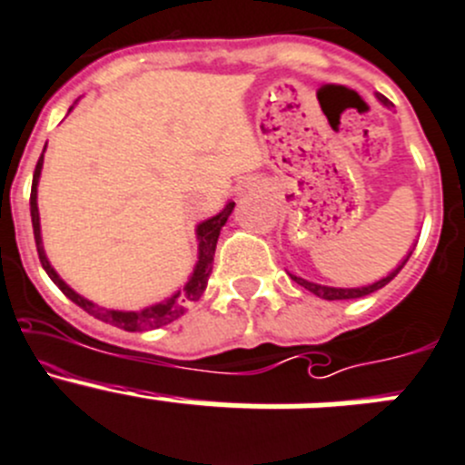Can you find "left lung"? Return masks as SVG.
Here are the masks:
<instances>
[{
	"label": "left lung",
	"instance_id": "left-lung-1",
	"mask_svg": "<svg viewBox=\"0 0 465 465\" xmlns=\"http://www.w3.org/2000/svg\"><path fill=\"white\" fill-rule=\"evenodd\" d=\"M379 101L383 103V105L392 107V103H390L388 98H385V95H379ZM409 257H411V254H409ZM409 257L403 259V262L399 263L397 271L390 272L388 277H383V280L374 282V284H370V286H360V289H335V286L314 284V282H307V280H302V277H296V275H292V280H293V282H298V284H301V286H305L307 292H312V293H314V296L323 298V301H351V298L370 296V293H374V292H379V289H383V286L388 284V282H392L394 277H397V272L401 271L403 266H406V262H409Z\"/></svg>",
	"mask_w": 465,
	"mask_h": 465
}]
</instances>
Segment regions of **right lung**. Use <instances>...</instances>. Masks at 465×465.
I'll return each mask as SVG.
<instances>
[{"label":"right lung","instance_id":"1","mask_svg":"<svg viewBox=\"0 0 465 465\" xmlns=\"http://www.w3.org/2000/svg\"><path fill=\"white\" fill-rule=\"evenodd\" d=\"M41 167H43V153L38 158L36 169H34V183H32V197H29V211H32V227H34V241H36V250H38V259H41V266L45 268V272L50 275V280L54 282L62 293L66 298H71L77 307H82L84 312L94 314L95 319L105 321V323L116 325L121 331L128 332H142V331H153V328H160V325H167L172 321L179 319L190 305L202 298V293L206 292L208 277H211L213 271V257H215V245H218V236L220 229L224 227L227 218L232 215L233 211V202H229L227 206L223 208V213H218L215 218L206 220L197 227V241H199V259L197 266H194L193 277L188 280V284L181 289L179 293H173L172 298L167 301L158 302V305H151L146 310L140 312H119V310H105V307L94 305L91 301L82 298L80 293H75L62 277L56 275L54 268L50 266L47 262L45 252H43V242H41V223H38V203H36V185H38V176H41Z\"/></svg>","mask_w":465,"mask_h":465}]
</instances>
